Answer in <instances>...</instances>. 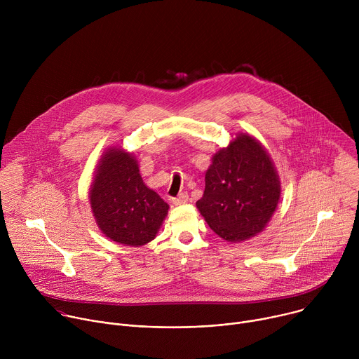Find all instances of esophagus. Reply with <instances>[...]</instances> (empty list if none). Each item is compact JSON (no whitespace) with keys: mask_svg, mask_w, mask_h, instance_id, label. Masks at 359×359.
I'll list each match as a JSON object with an SVG mask.
<instances>
[{"mask_svg":"<svg viewBox=\"0 0 359 359\" xmlns=\"http://www.w3.org/2000/svg\"><path fill=\"white\" fill-rule=\"evenodd\" d=\"M189 200V194L187 193H180L177 197H173L172 198V203L175 204V206H177V204H183Z\"/></svg>","mask_w":359,"mask_h":359,"instance_id":"1","label":"esophagus"}]
</instances>
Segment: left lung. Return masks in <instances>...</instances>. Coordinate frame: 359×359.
<instances>
[{"label": "left lung", "mask_w": 359, "mask_h": 359, "mask_svg": "<svg viewBox=\"0 0 359 359\" xmlns=\"http://www.w3.org/2000/svg\"><path fill=\"white\" fill-rule=\"evenodd\" d=\"M204 180L206 187L196 206L217 236L233 243L262 233L281 194L270 155L245 133L216 153Z\"/></svg>", "instance_id": "obj_1"}]
</instances>
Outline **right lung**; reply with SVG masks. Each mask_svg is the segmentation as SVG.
Instances as JSON below:
<instances>
[{
    "label": "right lung",
    "mask_w": 359,
    "mask_h": 359,
    "mask_svg": "<svg viewBox=\"0 0 359 359\" xmlns=\"http://www.w3.org/2000/svg\"><path fill=\"white\" fill-rule=\"evenodd\" d=\"M89 200L100 231L132 247L155 238L169 210V204L143 183L135 156L121 147L102 155Z\"/></svg>",
    "instance_id": "obj_1"
}]
</instances>
